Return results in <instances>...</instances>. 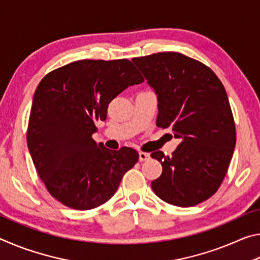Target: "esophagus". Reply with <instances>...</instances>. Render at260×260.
I'll use <instances>...</instances> for the list:
<instances>
[{"label": "esophagus", "instance_id": "obj_1", "mask_svg": "<svg viewBox=\"0 0 260 260\" xmlns=\"http://www.w3.org/2000/svg\"><path fill=\"white\" fill-rule=\"evenodd\" d=\"M139 158H140L141 161H144V160H148L149 158H150V155H149L148 152L140 151V152H139Z\"/></svg>", "mask_w": 260, "mask_h": 260}]
</instances>
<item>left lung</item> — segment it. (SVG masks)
Returning a JSON list of instances; mask_svg holds the SVG:
<instances>
[{
  "label": "left lung",
  "mask_w": 260,
  "mask_h": 260,
  "mask_svg": "<svg viewBox=\"0 0 260 260\" xmlns=\"http://www.w3.org/2000/svg\"><path fill=\"white\" fill-rule=\"evenodd\" d=\"M132 60L157 94V126L171 127L174 138L181 140L172 156L151 153L162 166L152 190L166 203L182 208L200 204L217 192L236 143L225 87L209 67L179 52Z\"/></svg>",
  "instance_id": "8db88e82"
}]
</instances>
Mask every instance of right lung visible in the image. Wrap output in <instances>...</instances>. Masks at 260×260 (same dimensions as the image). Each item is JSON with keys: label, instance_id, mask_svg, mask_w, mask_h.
<instances>
[{"label": "right lung", "instance_id": "right-lung-1", "mask_svg": "<svg viewBox=\"0 0 260 260\" xmlns=\"http://www.w3.org/2000/svg\"><path fill=\"white\" fill-rule=\"evenodd\" d=\"M144 79L128 59H82L43 77L34 93L27 146L50 195L74 210L109 201L139 160L128 147L96 143V121L107 119L111 101Z\"/></svg>", "mask_w": 260, "mask_h": 260}]
</instances>
